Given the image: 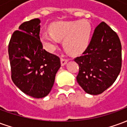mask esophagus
Segmentation results:
<instances>
[{
	"instance_id": "esophagus-1",
	"label": "esophagus",
	"mask_w": 127,
	"mask_h": 127,
	"mask_svg": "<svg viewBox=\"0 0 127 127\" xmlns=\"http://www.w3.org/2000/svg\"><path fill=\"white\" fill-rule=\"evenodd\" d=\"M61 60V65H62V66H64L65 64H66V63L68 62V61H69L68 59L64 58V57H62Z\"/></svg>"
}]
</instances>
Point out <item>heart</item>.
Masks as SVG:
<instances>
[{
	"label": "heart",
	"instance_id": "b5f03b06",
	"mask_svg": "<svg viewBox=\"0 0 127 127\" xmlns=\"http://www.w3.org/2000/svg\"><path fill=\"white\" fill-rule=\"evenodd\" d=\"M51 32H43L41 39L48 50H52L63 40V46L67 52L76 54L85 50L89 45L92 26L86 20L61 21L50 26Z\"/></svg>",
	"mask_w": 127,
	"mask_h": 127
}]
</instances>
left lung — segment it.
I'll list each match as a JSON object with an SVG mask.
<instances>
[{
	"mask_svg": "<svg viewBox=\"0 0 127 127\" xmlns=\"http://www.w3.org/2000/svg\"><path fill=\"white\" fill-rule=\"evenodd\" d=\"M79 65L76 79L86 93L99 95L114 84L122 66L120 39L106 23L96 27L82 55L74 59Z\"/></svg>",
	"mask_w": 127,
	"mask_h": 127,
	"instance_id": "obj_1",
	"label": "left lung"
}]
</instances>
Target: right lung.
Instances as JSON below:
<instances>
[{"mask_svg": "<svg viewBox=\"0 0 127 127\" xmlns=\"http://www.w3.org/2000/svg\"><path fill=\"white\" fill-rule=\"evenodd\" d=\"M40 23L36 18L22 24L8 49L13 82L24 93L37 98L50 93L61 66L58 56L43 48Z\"/></svg>", "mask_w": 127, "mask_h": 127, "instance_id": "add662e5", "label": "right lung"}]
</instances>
